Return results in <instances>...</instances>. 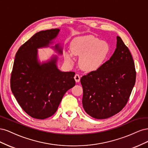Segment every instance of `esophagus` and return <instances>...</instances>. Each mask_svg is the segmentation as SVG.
Returning a JSON list of instances; mask_svg holds the SVG:
<instances>
[{"instance_id": "obj_1", "label": "esophagus", "mask_w": 148, "mask_h": 148, "mask_svg": "<svg viewBox=\"0 0 148 148\" xmlns=\"http://www.w3.org/2000/svg\"><path fill=\"white\" fill-rule=\"evenodd\" d=\"M74 78H75V79L76 82L78 83V82H79L80 81V76H79L78 74H76V75H75Z\"/></svg>"}]
</instances>
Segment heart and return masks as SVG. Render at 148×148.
Instances as JSON below:
<instances>
[{
    "label": "heart",
    "mask_w": 148,
    "mask_h": 148,
    "mask_svg": "<svg viewBox=\"0 0 148 148\" xmlns=\"http://www.w3.org/2000/svg\"><path fill=\"white\" fill-rule=\"evenodd\" d=\"M71 51L74 56L81 57L79 65L85 71H92L99 69L109 56L110 48L108 44L101 41L91 35L75 39L71 45ZM66 62L72 63V56L65 53Z\"/></svg>",
    "instance_id": "1"
}]
</instances>
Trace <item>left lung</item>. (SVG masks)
Here are the masks:
<instances>
[{"label":"left lung","instance_id":"obj_1","mask_svg":"<svg viewBox=\"0 0 148 148\" xmlns=\"http://www.w3.org/2000/svg\"><path fill=\"white\" fill-rule=\"evenodd\" d=\"M117 48L99 69L82 77L83 107L92 117H112L126 106L136 82L132 56L120 37Z\"/></svg>","mask_w":148,"mask_h":148}]
</instances>
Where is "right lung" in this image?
Segmentation results:
<instances>
[{"label":"right lung","instance_id":"right-lung-1","mask_svg":"<svg viewBox=\"0 0 148 148\" xmlns=\"http://www.w3.org/2000/svg\"><path fill=\"white\" fill-rule=\"evenodd\" d=\"M59 31L51 29L36 33L15 55L11 90L22 109L34 119H45L54 114L65 93L75 85V73L60 71L56 57L42 65L37 59V49L48 46ZM55 47L62 53L57 44Z\"/></svg>","mask_w":148,"mask_h":148}]
</instances>
